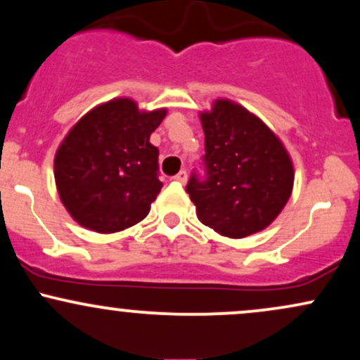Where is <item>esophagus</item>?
<instances>
[{"label":"esophagus","mask_w":360,"mask_h":360,"mask_svg":"<svg viewBox=\"0 0 360 360\" xmlns=\"http://www.w3.org/2000/svg\"><path fill=\"white\" fill-rule=\"evenodd\" d=\"M174 181H177V183H181V184H184L186 181H188V172H186V171L177 172V174L174 176Z\"/></svg>","instance_id":"34e87169"}]
</instances>
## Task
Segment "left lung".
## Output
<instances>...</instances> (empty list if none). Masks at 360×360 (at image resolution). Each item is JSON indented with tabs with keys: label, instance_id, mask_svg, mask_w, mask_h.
<instances>
[{
	"label": "left lung",
	"instance_id": "8db88e82",
	"mask_svg": "<svg viewBox=\"0 0 360 360\" xmlns=\"http://www.w3.org/2000/svg\"><path fill=\"white\" fill-rule=\"evenodd\" d=\"M200 120L208 177L193 176L186 188L198 220L229 238L262 232L292 193L291 155L257 115L229 98L214 100Z\"/></svg>",
	"mask_w": 360,
	"mask_h": 360
}]
</instances>
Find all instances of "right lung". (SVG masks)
Returning <instances> with one entry per match:
<instances>
[{"mask_svg":"<svg viewBox=\"0 0 360 360\" xmlns=\"http://www.w3.org/2000/svg\"><path fill=\"white\" fill-rule=\"evenodd\" d=\"M166 115V108L147 111L131 98H113L74 123L53 157L57 193L74 221L115 233L147 217L162 188L150 135Z\"/></svg>","mask_w":360,"mask_h":360,"instance_id":"add662e5","label":"right lung"}]
</instances>
